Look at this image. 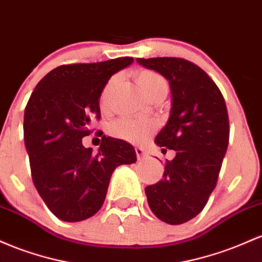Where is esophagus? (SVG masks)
Returning a JSON list of instances; mask_svg holds the SVG:
<instances>
[{
  "label": "esophagus",
  "mask_w": 262,
  "mask_h": 262,
  "mask_svg": "<svg viewBox=\"0 0 262 262\" xmlns=\"http://www.w3.org/2000/svg\"><path fill=\"white\" fill-rule=\"evenodd\" d=\"M136 156H137V160L141 161V160H143V158L146 157L147 154H146L145 149L142 148V147H137V148H136Z\"/></svg>",
  "instance_id": "esophagus-1"
}]
</instances>
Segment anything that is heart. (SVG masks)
Wrapping results in <instances>:
<instances>
[{"label": "heart", "mask_w": 262, "mask_h": 262, "mask_svg": "<svg viewBox=\"0 0 262 262\" xmlns=\"http://www.w3.org/2000/svg\"><path fill=\"white\" fill-rule=\"evenodd\" d=\"M136 83L140 86L147 98H151L154 94L160 90L167 89V81L162 75L152 70H139L135 74ZM117 78H113L108 80L106 86L101 93V104L105 106L107 102V96L110 94L114 85L116 84ZM156 125L151 120H134V119H120L114 123L113 134L119 139L130 142H140L146 140L152 132L155 131Z\"/></svg>", "instance_id": "b5f03b06"}]
</instances>
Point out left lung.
<instances>
[{
  "instance_id": "left-lung-1",
  "label": "left lung",
  "mask_w": 262,
  "mask_h": 262,
  "mask_svg": "<svg viewBox=\"0 0 262 262\" xmlns=\"http://www.w3.org/2000/svg\"><path fill=\"white\" fill-rule=\"evenodd\" d=\"M137 63L168 80L169 117L155 142L176 151L163 179L147 186L152 213L170 225L203 210L214 190L229 143V119L219 88L192 61L182 58H137Z\"/></svg>"
}]
</instances>
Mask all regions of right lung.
<instances>
[{"label":"right lung","mask_w":262,"mask_h":262,"mask_svg":"<svg viewBox=\"0 0 262 262\" xmlns=\"http://www.w3.org/2000/svg\"><path fill=\"white\" fill-rule=\"evenodd\" d=\"M122 57L90 64L60 66L32 93L25 110V145L32 179L48 209L63 222H81L98 213L111 174L136 162L134 146L102 136L98 154L85 148L90 125L100 119V96L108 79L131 66Z\"/></svg>","instance_id":"right-lung-1"}]
</instances>
